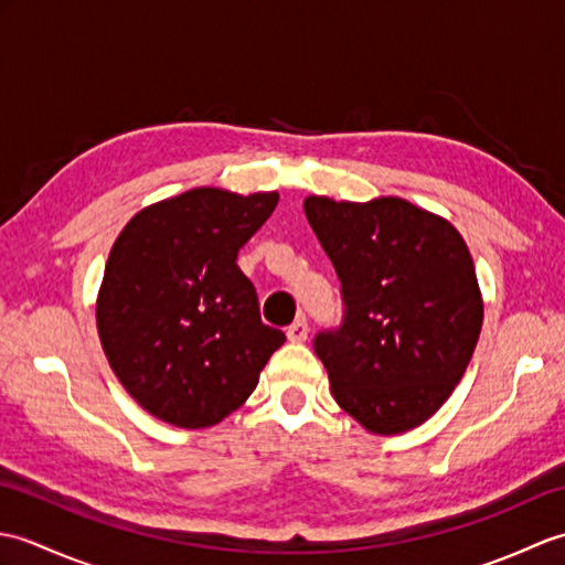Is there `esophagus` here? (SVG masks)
<instances>
[{"label":"esophagus","instance_id":"obj_1","mask_svg":"<svg viewBox=\"0 0 565 565\" xmlns=\"http://www.w3.org/2000/svg\"><path fill=\"white\" fill-rule=\"evenodd\" d=\"M286 338L289 342H306L308 340V320L296 318L289 328H286Z\"/></svg>","mask_w":565,"mask_h":565}]
</instances>
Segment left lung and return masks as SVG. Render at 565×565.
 Listing matches in <instances>:
<instances>
[{
  "label": "left lung",
  "instance_id": "obj_1",
  "mask_svg": "<svg viewBox=\"0 0 565 565\" xmlns=\"http://www.w3.org/2000/svg\"><path fill=\"white\" fill-rule=\"evenodd\" d=\"M303 211L342 284V326L313 342L334 401L374 435L423 425L461 381L483 326L463 237L398 196H308Z\"/></svg>",
  "mask_w": 565,
  "mask_h": 565
}]
</instances>
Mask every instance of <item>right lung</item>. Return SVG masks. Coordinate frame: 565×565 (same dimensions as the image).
I'll return each instance as SVG.
<instances>
[{
    "mask_svg": "<svg viewBox=\"0 0 565 565\" xmlns=\"http://www.w3.org/2000/svg\"><path fill=\"white\" fill-rule=\"evenodd\" d=\"M279 203L201 186L142 209L109 252L97 328L114 374L167 425H218L286 342L264 326L237 252Z\"/></svg>",
    "mask_w": 565,
    "mask_h": 565,
    "instance_id": "1",
    "label": "right lung"
}]
</instances>
